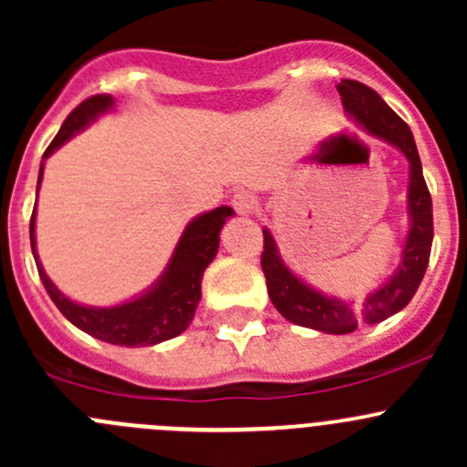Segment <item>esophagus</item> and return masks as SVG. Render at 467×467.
Listing matches in <instances>:
<instances>
[{
  "mask_svg": "<svg viewBox=\"0 0 467 467\" xmlns=\"http://www.w3.org/2000/svg\"><path fill=\"white\" fill-rule=\"evenodd\" d=\"M233 207H234V212H237V214H242V216L257 214L255 194H251V192H237V194L233 196Z\"/></svg>",
  "mask_w": 467,
  "mask_h": 467,
  "instance_id": "esophagus-1",
  "label": "esophagus"
}]
</instances>
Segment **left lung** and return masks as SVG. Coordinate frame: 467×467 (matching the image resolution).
<instances>
[{"mask_svg":"<svg viewBox=\"0 0 467 467\" xmlns=\"http://www.w3.org/2000/svg\"><path fill=\"white\" fill-rule=\"evenodd\" d=\"M337 89L348 115L355 117L366 130L402 150L404 158L409 160V234L402 262L386 285L366 296L361 305H352L334 296H325L294 275L282 262L273 234L264 228L262 271L266 277L268 298L286 321L318 329V332L348 334L355 332L359 325L386 321L407 307L430 264L434 214H431V194L422 176L420 155H418L409 126L386 106L384 99L373 88L343 78Z\"/></svg>","mask_w":467,"mask_h":467,"instance_id":"1","label":"left lung"}]
</instances>
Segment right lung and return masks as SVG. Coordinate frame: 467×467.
I'll return each mask as SVG.
<instances>
[{"instance_id": "add662e5", "label": "right lung", "mask_w": 467, "mask_h": 467, "mask_svg": "<svg viewBox=\"0 0 467 467\" xmlns=\"http://www.w3.org/2000/svg\"><path fill=\"white\" fill-rule=\"evenodd\" d=\"M112 103H115V99L110 94H97V97H89L81 106L74 108L67 119L63 121V126H60L54 142L47 146L42 160L49 158L74 133L86 129L89 121L110 110ZM42 169H45V164H40L37 190H40ZM233 214V207L221 205L190 221L158 282L140 298L129 300L124 305H115V307H86V305L74 303L47 277L36 253V210H33L29 225L31 251L47 294L69 323L88 332L89 337L101 338V341L112 343V346H155V343L178 337V334L190 327L201 300L203 271L214 260L216 251H219L221 228H223L225 219Z\"/></svg>"}]
</instances>
